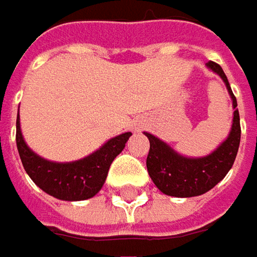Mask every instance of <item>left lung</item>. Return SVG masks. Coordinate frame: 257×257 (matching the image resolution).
I'll return each instance as SVG.
<instances>
[{
  "mask_svg": "<svg viewBox=\"0 0 257 257\" xmlns=\"http://www.w3.org/2000/svg\"><path fill=\"white\" fill-rule=\"evenodd\" d=\"M208 67L222 77L232 98V105H234L232 128L228 139L213 154L197 159L180 156L158 138L149 133H145L151 143L149 154L146 158L148 173L156 187L168 196L192 197L211 190L231 170L238 152L241 127H240V114L237 109V99L229 87L228 79L224 70L221 68V65L209 61Z\"/></svg>",
  "mask_w": 257,
  "mask_h": 257,
  "instance_id": "8db88e82",
  "label": "left lung"
}]
</instances>
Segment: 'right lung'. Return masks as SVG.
<instances>
[{"mask_svg": "<svg viewBox=\"0 0 257 257\" xmlns=\"http://www.w3.org/2000/svg\"><path fill=\"white\" fill-rule=\"evenodd\" d=\"M132 133H124L108 140L99 151L90 156L70 162L57 164L33 154L25 143L19 115L16 121V142L22 164L33 183L42 190L61 200H84L101 190L111 162L124 149Z\"/></svg>", "mask_w": 257, "mask_h": 257, "instance_id": "1", "label": "right lung"}]
</instances>
